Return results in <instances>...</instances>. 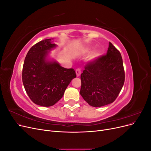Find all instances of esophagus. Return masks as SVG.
<instances>
[{
	"label": "esophagus",
	"instance_id": "34e87169",
	"mask_svg": "<svg viewBox=\"0 0 151 151\" xmlns=\"http://www.w3.org/2000/svg\"><path fill=\"white\" fill-rule=\"evenodd\" d=\"M76 75L77 77H79L81 76V70L80 69V68H77L76 70Z\"/></svg>",
	"mask_w": 151,
	"mask_h": 151
}]
</instances>
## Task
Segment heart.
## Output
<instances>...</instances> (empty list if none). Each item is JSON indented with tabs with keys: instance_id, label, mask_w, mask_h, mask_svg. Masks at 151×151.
Listing matches in <instances>:
<instances>
[{
	"instance_id": "obj_1",
	"label": "heart",
	"mask_w": 151,
	"mask_h": 151,
	"mask_svg": "<svg viewBox=\"0 0 151 151\" xmlns=\"http://www.w3.org/2000/svg\"><path fill=\"white\" fill-rule=\"evenodd\" d=\"M91 50H92V48H88V49H86V52H91ZM99 52H94V53H93V54H92V55H91V59H95V58H96L97 57H98L99 56Z\"/></svg>"
}]
</instances>
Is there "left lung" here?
Segmentation results:
<instances>
[{"instance_id": "8db88e82", "label": "left lung", "mask_w": 151, "mask_h": 151, "mask_svg": "<svg viewBox=\"0 0 151 151\" xmlns=\"http://www.w3.org/2000/svg\"><path fill=\"white\" fill-rule=\"evenodd\" d=\"M81 75L80 94L89 105L101 107L113 103L125 82L120 52L109 43L106 55L86 63Z\"/></svg>"}]
</instances>
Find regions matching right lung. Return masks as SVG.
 <instances>
[{"label": "right lung", "instance_id": "1", "mask_svg": "<svg viewBox=\"0 0 151 151\" xmlns=\"http://www.w3.org/2000/svg\"><path fill=\"white\" fill-rule=\"evenodd\" d=\"M53 38L40 41L27 53L22 79L26 93L36 104L51 106L60 100L71 81L76 77L73 68L46 60L48 50L55 47Z\"/></svg>", "mask_w": 151, "mask_h": 151}]
</instances>
